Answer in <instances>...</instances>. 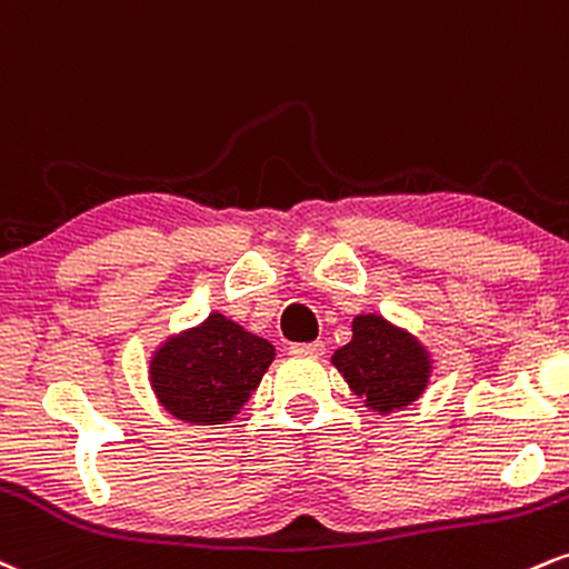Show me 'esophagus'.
Here are the masks:
<instances>
[{
    "instance_id": "1",
    "label": "esophagus",
    "mask_w": 569,
    "mask_h": 569,
    "mask_svg": "<svg viewBox=\"0 0 569 569\" xmlns=\"http://www.w3.org/2000/svg\"><path fill=\"white\" fill-rule=\"evenodd\" d=\"M290 353L300 359H319L325 353V343L322 340H311V343H292Z\"/></svg>"
}]
</instances>
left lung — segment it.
I'll list each match as a JSON object with an SVG mask.
<instances>
[{
    "label": "left lung",
    "instance_id": "1",
    "mask_svg": "<svg viewBox=\"0 0 569 569\" xmlns=\"http://www.w3.org/2000/svg\"><path fill=\"white\" fill-rule=\"evenodd\" d=\"M332 365L349 389L380 416L416 402L431 376V357L420 340L378 313L353 319V336L332 353Z\"/></svg>",
    "mask_w": 569,
    "mask_h": 569
}]
</instances>
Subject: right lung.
Returning <instances> with one entry per match:
<instances>
[{
  "mask_svg": "<svg viewBox=\"0 0 569 569\" xmlns=\"http://www.w3.org/2000/svg\"><path fill=\"white\" fill-rule=\"evenodd\" d=\"M273 362V346L223 313L167 338L151 357L149 380L159 405L183 423L218 426L242 410Z\"/></svg>",
  "mask_w": 569,
  "mask_h": 569,
  "instance_id": "right-lung-1",
  "label": "right lung"
}]
</instances>
